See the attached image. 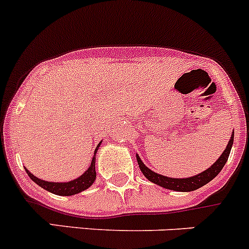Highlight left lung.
Masks as SVG:
<instances>
[{"label":"left lung","instance_id":"8db88e82","mask_svg":"<svg viewBox=\"0 0 249 249\" xmlns=\"http://www.w3.org/2000/svg\"><path fill=\"white\" fill-rule=\"evenodd\" d=\"M232 144H233V132L231 138H230L229 143H227L226 148H225L224 153L220 155V158L217 159L216 161H215L212 166L208 167L205 171L196 175V176L186 177V178H174V177L162 176V175L151 171L148 166H145V165L143 164V161L141 160L138 154H137V161H138L139 169H141V171L143 172L144 176H145L149 181L153 182V183L158 184V186L162 187V188L171 189V191L191 192L203 187L204 184H207L208 182H210L213 178H215V177L219 175V172L221 171L222 167H224L225 164H226L227 159H229L230 151H231V148H232Z\"/></svg>","mask_w":249,"mask_h":249}]
</instances>
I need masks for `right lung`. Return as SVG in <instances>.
<instances>
[{
	"instance_id": "right-lung-1",
	"label": "right lung",
	"mask_w": 249,
	"mask_h": 249,
	"mask_svg": "<svg viewBox=\"0 0 249 249\" xmlns=\"http://www.w3.org/2000/svg\"><path fill=\"white\" fill-rule=\"evenodd\" d=\"M101 142L99 143V145L96 146L95 151H94V156H93V160H91V164L90 166L88 167L87 171L79 176L78 178L73 179V181L70 182H47L44 181V179H40L37 177H35L34 175L32 174L30 171H27L28 176L32 178V181H34L35 183L39 184L41 188L46 189V191L51 192L53 194H57V196H73V194H78L80 192L85 191L87 188L91 186L95 181V177H96V172H95V156L96 153H98V149L100 146Z\"/></svg>"
}]
</instances>
